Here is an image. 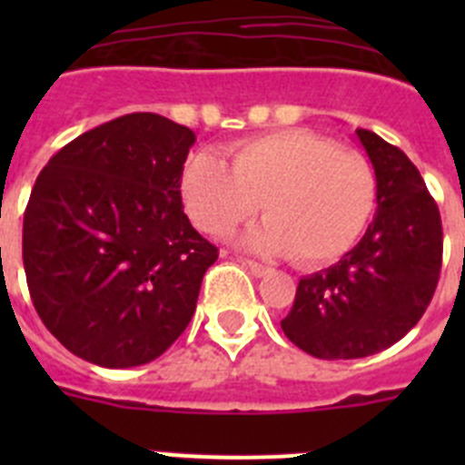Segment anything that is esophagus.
Here are the masks:
<instances>
[{"instance_id":"obj_1","label":"esophagus","mask_w":465,"mask_h":465,"mask_svg":"<svg viewBox=\"0 0 465 465\" xmlns=\"http://www.w3.org/2000/svg\"><path fill=\"white\" fill-rule=\"evenodd\" d=\"M240 261H242V265H244V268L253 274V277H265V274L270 272L265 265H261V262H256V261H249V258H240Z\"/></svg>"}]
</instances>
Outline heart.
Returning a JSON list of instances; mask_svg holds the SVG:
<instances>
[{
  "label": "heart",
  "instance_id": "1",
  "mask_svg": "<svg viewBox=\"0 0 465 465\" xmlns=\"http://www.w3.org/2000/svg\"><path fill=\"white\" fill-rule=\"evenodd\" d=\"M375 172L356 151L305 127L246 139L183 167L182 195L193 223L209 235L265 209L268 219L242 237L265 256H291L305 268L338 261L363 235L375 209Z\"/></svg>",
  "mask_w": 465,
  "mask_h": 465
}]
</instances>
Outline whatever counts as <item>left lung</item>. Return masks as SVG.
<instances>
[{"label": "left lung", "mask_w": 465, "mask_h": 465, "mask_svg": "<svg viewBox=\"0 0 465 465\" xmlns=\"http://www.w3.org/2000/svg\"><path fill=\"white\" fill-rule=\"evenodd\" d=\"M377 212L351 252L300 279L283 335L316 359H363L396 344L429 307L442 265L438 204L412 160L359 127Z\"/></svg>", "instance_id": "1"}]
</instances>
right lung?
Masks as SVG:
<instances>
[{
    "label": "right lung",
    "instance_id": "obj_1",
    "mask_svg": "<svg viewBox=\"0 0 465 465\" xmlns=\"http://www.w3.org/2000/svg\"><path fill=\"white\" fill-rule=\"evenodd\" d=\"M195 134L125 114L57 151L36 176L23 262L41 322L102 368L158 359L191 323L219 258L191 225L182 174Z\"/></svg>",
    "mask_w": 465,
    "mask_h": 465
}]
</instances>
